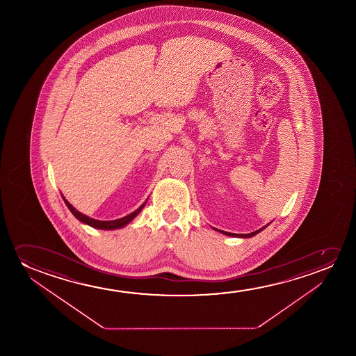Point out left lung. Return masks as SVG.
<instances>
[{
	"mask_svg": "<svg viewBox=\"0 0 356 356\" xmlns=\"http://www.w3.org/2000/svg\"><path fill=\"white\" fill-rule=\"evenodd\" d=\"M268 225H265L264 227H261V229H257V231H254V232H250V234H231V232H225V231H222V229H215V227H213V229H215V231H219V232H221V234H226V236H231V237H239V238H250V237H254L255 234H258L259 232H261L264 229H266L268 227Z\"/></svg>",
	"mask_w": 356,
	"mask_h": 356,
	"instance_id": "8db88e82",
	"label": "left lung"
}]
</instances>
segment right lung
Instances as JSON below:
<instances>
[{"instance_id": "1", "label": "right lung", "mask_w": 356, "mask_h": 356, "mask_svg": "<svg viewBox=\"0 0 356 356\" xmlns=\"http://www.w3.org/2000/svg\"><path fill=\"white\" fill-rule=\"evenodd\" d=\"M62 197H63L64 203L67 204L69 210L72 211V214H73L74 216H75V218L79 220V221H81L83 224H86L88 225V226H91V227H93V229H122V227H124V226H127V224H130L132 220L136 218L137 215L141 213V210L145 208V205H146L147 203V200H148V198H147L146 202H145V203H143L141 207H138V208H137L135 211H132L131 214L127 215V216H124V218H122V219L111 220V221H102V220L92 219V218H90V216H88V215L80 213V211H78V210L74 208L73 205L69 203L68 200L64 198L63 195H62Z\"/></svg>"}]
</instances>
